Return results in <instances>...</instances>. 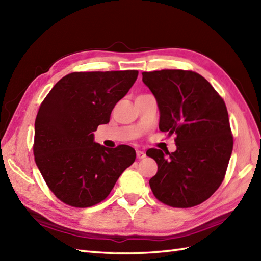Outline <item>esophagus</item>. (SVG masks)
<instances>
[{
    "instance_id": "obj_1",
    "label": "esophagus",
    "mask_w": 261,
    "mask_h": 261,
    "mask_svg": "<svg viewBox=\"0 0 261 261\" xmlns=\"http://www.w3.org/2000/svg\"><path fill=\"white\" fill-rule=\"evenodd\" d=\"M146 157V152L141 150H137V158L138 159H143Z\"/></svg>"
}]
</instances>
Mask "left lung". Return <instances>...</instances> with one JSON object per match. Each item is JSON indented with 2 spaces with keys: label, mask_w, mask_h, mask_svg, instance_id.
<instances>
[{
  "label": "left lung",
  "mask_w": 261,
  "mask_h": 261,
  "mask_svg": "<svg viewBox=\"0 0 261 261\" xmlns=\"http://www.w3.org/2000/svg\"><path fill=\"white\" fill-rule=\"evenodd\" d=\"M156 98L159 129L176 135V151L151 148L158 171L149 180L153 195L173 207H192L222 182L233 148L225 103L213 86L191 70L143 71Z\"/></svg>",
  "instance_id": "1"
}]
</instances>
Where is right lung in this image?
<instances>
[{"label": "right lung", "mask_w": 261, "mask_h": 261, "mask_svg": "<svg viewBox=\"0 0 261 261\" xmlns=\"http://www.w3.org/2000/svg\"><path fill=\"white\" fill-rule=\"evenodd\" d=\"M138 70L81 71L56 83L39 108L33 154L50 191L65 204L90 207L110 194L136 160L135 149H109L94 141Z\"/></svg>", "instance_id": "add662e5"}]
</instances>
